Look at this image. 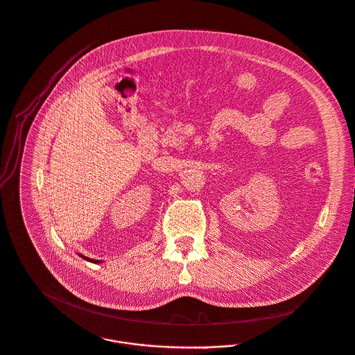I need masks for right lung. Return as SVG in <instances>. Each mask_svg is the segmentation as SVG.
<instances>
[{"label":"right lung","instance_id":"add662e5","mask_svg":"<svg viewBox=\"0 0 355 355\" xmlns=\"http://www.w3.org/2000/svg\"><path fill=\"white\" fill-rule=\"evenodd\" d=\"M83 259H86V261H90V262H94V263H98L100 261L98 259H92V258H87V257H85V255H80Z\"/></svg>","mask_w":355,"mask_h":355}]
</instances>
